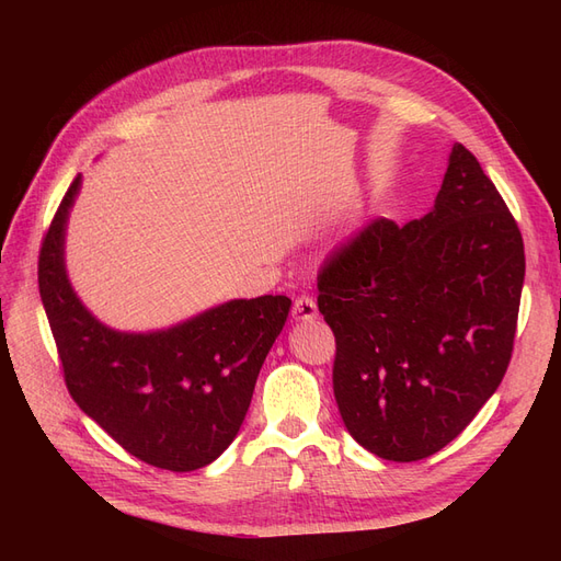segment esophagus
I'll return each instance as SVG.
<instances>
[{"instance_id":"1","label":"esophagus","mask_w":561,"mask_h":561,"mask_svg":"<svg viewBox=\"0 0 561 561\" xmlns=\"http://www.w3.org/2000/svg\"><path fill=\"white\" fill-rule=\"evenodd\" d=\"M293 318H295L297 322L316 320V318H318V307H316V301H313L311 297H307V295L297 297V299H295V304H293Z\"/></svg>"}]
</instances>
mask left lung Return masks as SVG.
<instances>
[{"instance_id": "obj_1", "label": "left lung", "mask_w": 561, "mask_h": 561, "mask_svg": "<svg viewBox=\"0 0 561 561\" xmlns=\"http://www.w3.org/2000/svg\"><path fill=\"white\" fill-rule=\"evenodd\" d=\"M522 285L515 217L456 142L428 215L375 219L318 274L334 398L355 443L410 463L461 435L511 363Z\"/></svg>"}]
</instances>
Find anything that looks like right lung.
Masks as SVG:
<instances>
[{"label": "right lung", "instance_id": "right-lung-1", "mask_svg": "<svg viewBox=\"0 0 561 561\" xmlns=\"http://www.w3.org/2000/svg\"><path fill=\"white\" fill-rule=\"evenodd\" d=\"M81 175L67 190L39 252V295L65 383L83 414L140 461L173 472L213 463L252 400L290 299H231L168 330L118 332L77 297L65 229Z\"/></svg>", "mask_w": 561, "mask_h": 561}]
</instances>
